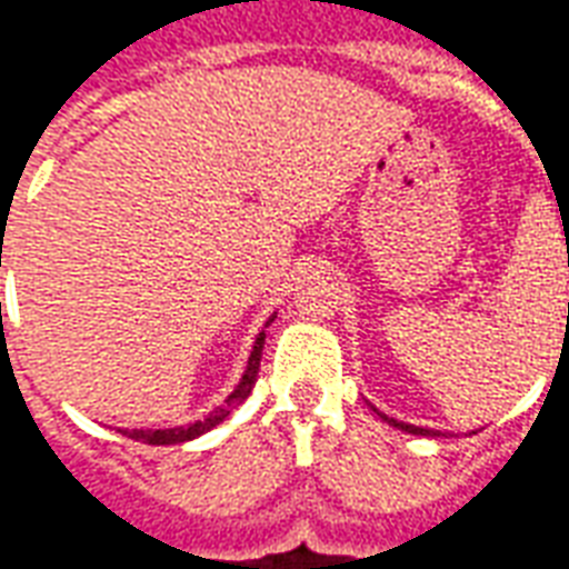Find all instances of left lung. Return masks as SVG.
Masks as SVG:
<instances>
[{"label":"left lung","mask_w":569,"mask_h":569,"mask_svg":"<svg viewBox=\"0 0 569 569\" xmlns=\"http://www.w3.org/2000/svg\"><path fill=\"white\" fill-rule=\"evenodd\" d=\"M371 411H375V415H378V418H381V420H387V423H390V427L402 429V432H411V436H432V439H436V436H445V432H439V429L415 427V423H402V420L387 418V415H383V411H378V408H375V406H371Z\"/></svg>","instance_id":"8db88e82"}]
</instances>
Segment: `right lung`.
I'll return each instance as SVG.
<instances>
[{"label": "right lung", "mask_w": 569, "mask_h": 569, "mask_svg": "<svg viewBox=\"0 0 569 569\" xmlns=\"http://www.w3.org/2000/svg\"><path fill=\"white\" fill-rule=\"evenodd\" d=\"M268 322H264V326H268ZM261 350H264V329H261L259 338H256V345H252L247 371H243V378H240V383L234 387V393L224 399V406L210 411L203 420H194V423H188V427H173V429H121V436H128V439L133 441H146V445H179V441H191V439H198V436H203V432H210L216 423H222V420L228 418V415H231V411H234V408L240 406L249 393H252L256 378H259Z\"/></svg>", "instance_id": "right-lung-1"}]
</instances>
